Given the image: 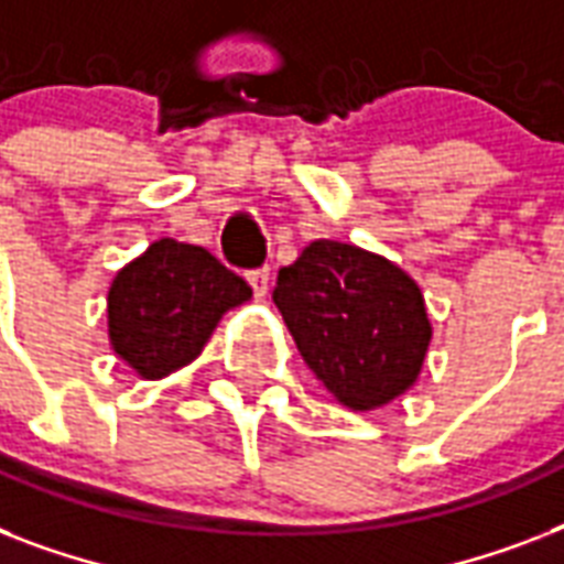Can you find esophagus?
Masks as SVG:
<instances>
[{"label":"esophagus","instance_id":"1","mask_svg":"<svg viewBox=\"0 0 564 564\" xmlns=\"http://www.w3.org/2000/svg\"><path fill=\"white\" fill-rule=\"evenodd\" d=\"M248 283H251V290H254L257 299H263L265 292H269V265H263V269H251V272H248Z\"/></svg>","mask_w":564,"mask_h":564}]
</instances>
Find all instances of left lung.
I'll list each match as a JSON object with an SVG mask.
<instances>
[{
  "label": "left lung",
  "mask_w": 564,
  "mask_h": 564,
  "mask_svg": "<svg viewBox=\"0 0 564 564\" xmlns=\"http://www.w3.org/2000/svg\"><path fill=\"white\" fill-rule=\"evenodd\" d=\"M313 375L351 410H375L415 383L430 345L419 283L386 257L316 239L272 292Z\"/></svg>",
  "instance_id": "obj_1"
}]
</instances>
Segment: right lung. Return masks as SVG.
Instances as JSON below:
<instances>
[{
  "mask_svg": "<svg viewBox=\"0 0 564 564\" xmlns=\"http://www.w3.org/2000/svg\"><path fill=\"white\" fill-rule=\"evenodd\" d=\"M251 299L237 272L202 246L158 239L113 278L110 345L145 380L193 362L221 313Z\"/></svg>",
  "mask_w": 564,
  "mask_h": 564,
  "instance_id": "right-lung-1",
  "label": "right lung"
}]
</instances>
